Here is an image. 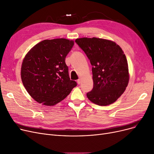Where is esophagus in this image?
<instances>
[{"label": "esophagus", "instance_id": "1", "mask_svg": "<svg viewBox=\"0 0 154 154\" xmlns=\"http://www.w3.org/2000/svg\"><path fill=\"white\" fill-rule=\"evenodd\" d=\"M81 82H82V79H81L80 78L78 79V80H77V83H78V85L80 84V83H81Z\"/></svg>", "mask_w": 154, "mask_h": 154}]
</instances>
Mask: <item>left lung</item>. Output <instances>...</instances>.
Segmentation results:
<instances>
[{
  "instance_id": "obj_1",
  "label": "left lung",
  "mask_w": 154,
  "mask_h": 154,
  "mask_svg": "<svg viewBox=\"0 0 154 154\" xmlns=\"http://www.w3.org/2000/svg\"><path fill=\"white\" fill-rule=\"evenodd\" d=\"M75 42L92 66L94 87L87 94L98 106L110 105L124 93L129 81L127 59L115 42L98 38H78Z\"/></svg>"
}]
</instances>
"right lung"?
I'll use <instances>...</instances> for the list:
<instances>
[{
    "label": "right lung",
    "mask_w": 154,
    "mask_h": 154,
    "mask_svg": "<svg viewBox=\"0 0 154 154\" xmlns=\"http://www.w3.org/2000/svg\"><path fill=\"white\" fill-rule=\"evenodd\" d=\"M74 42L65 38L45 40L24 57L21 75L28 93L43 105L52 106L68 95L77 83L71 80L65 59Z\"/></svg>",
    "instance_id": "add662e5"
}]
</instances>
